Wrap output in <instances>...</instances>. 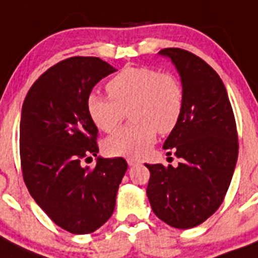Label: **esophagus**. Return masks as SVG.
<instances>
[{"label":"esophagus","mask_w":258,"mask_h":258,"mask_svg":"<svg viewBox=\"0 0 258 258\" xmlns=\"http://www.w3.org/2000/svg\"><path fill=\"white\" fill-rule=\"evenodd\" d=\"M126 161H127V165H131V166L138 164V160H136V159H133V157H127Z\"/></svg>","instance_id":"34e87169"}]
</instances>
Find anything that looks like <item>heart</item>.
<instances>
[{"label": "heart", "instance_id": "b5f03b06", "mask_svg": "<svg viewBox=\"0 0 258 258\" xmlns=\"http://www.w3.org/2000/svg\"><path fill=\"white\" fill-rule=\"evenodd\" d=\"M109 97L90 94L88 115L95 126L111 133L124 118L133 122L104 141V150L115 156H142L156 140V132L168 134L183 111V88L178 77L151 67H126L109 80Z\"/></svg>", "mask_w": 258, "mask_h": 258}]
</instances>
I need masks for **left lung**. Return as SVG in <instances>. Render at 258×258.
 I'll return each mask as SVG.
<instances>
[{"mask_svg":"<svg viewBox=\"0 0 258 258\" xmlns=\"http://www.w3.org/2000/svg\"><path fill=\"white\" fill-rule=\"evenodd\" d=\"M181 76L183 111L164 143L177 166L146 164L147 197L157 217L175 229H191L222 204L238 160V132L226 88L208 63L187 50L166 47Z\"/></svg>","mask_w":258,"mask_h":258,"instance_id":"1","label":"left lung"}]
</instances>
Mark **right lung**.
I'll list each match as a JSON object with an SVG mask.
<instances>
[{"mask_svg": "<svg viewBox=\"0 0 258 258\" xmlns=\"http://www.w3.org/2000/svg\"><path fill=\"white\" fill-rule=\"evenodd\" d=\"M115 68L97 56H72L41 75L27 93L20 118V164L31 197L59 227L90 234L107 222L127 164L98 157V129L86 101Z\"/></svg>", "mask_w": 258, "mask_h": 258, "instance_id": "add662e5", "label": "right lung"}]
</instances>
